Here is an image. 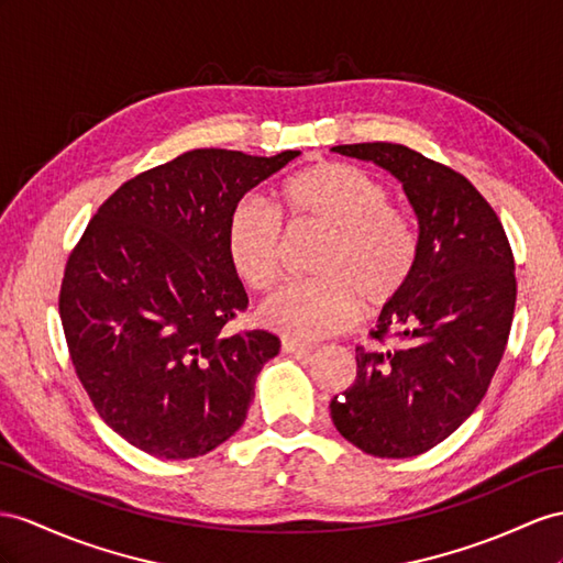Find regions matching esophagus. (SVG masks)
<instances>
[{
  "instance_id": "esophagus-1",
  "label": "esophagus",
  "mask_w": 563,
  "mask_h": 563,
  "mask_svg": "<svg viewBox=\"0 0 563 563\" xmlns=\"http://www.w3.org/2000/svg\"><path fill=\"white\" fill-rule=\"evenodd\" d=\"M283 352L285 354H292V356H309L311 354V344H305V342H297V340H290L285 338L283 340Z\"/></svg>"
}]
</instances>
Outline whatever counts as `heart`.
<instances>
[{
  "label": "heart",
  "instance_id": "heart-1",
  "mask_svg": "<svg viewBox=\"0 0 563 563\" xmlns=\"http://www.w3.org/2000/svg\"><path fill=\"white\" fill-rule=\"evenodd\" d=\"M295 225L328 235L316 264L323 280L287 285L258 309V321L280 335L319 340L354 325L362 311H383L407 292L419 268L421 240L411 216L387 205V190L366 170L342 162L301 168L280 187ZM283 225L262 201L230 211L225 254L250 290L276 285L283 266Z\"/></svg>",
  "mask_w": 563,
  "mask_h": 563
}]
</instances>
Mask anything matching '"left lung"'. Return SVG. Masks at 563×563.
<instances>
[{"mask_svg": "<svg viewBox=\"0 0 563 563\" xmlns=\"http://www.w3.org/2000/svg\"><path fill=\"white\" fill-rule=\"evenodd\" d=\"M405 187L419 219V268L356 347V380L330 401L344 440L380 459H407L450 438L481 405L501 362L516 307L514 254L495 209L450 166L405 144H338Z\"/></svg>", "mask_w": 563, "mask_h": 563, "instance_id": "8db88e82", "label": "left lung"}]
</instances>
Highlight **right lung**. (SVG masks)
I'll use <instances>...</instances> for the list:
<instances>
[{
  "label": "right lung",
  "mask_w": 563,
  "mask_h": 563,
  "mask_svg": "<svg viewBox=\"0 0 563 563\" xmlns=\"http://www.w3.org/2000/svg\"><path fill=\"white\" fill-rule=\"evenodd\" d=\"M295 156L185 152L123 183L70 252L59 295L70 362L97 413L137 450L195 459L247 419L280 340L225 330L250 301L225 225Z\"/></svg>",
  "instance_id": "obj_1"
}]
</instances>
